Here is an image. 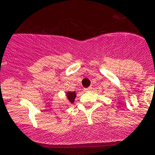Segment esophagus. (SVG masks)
Here are the masks:
<instances>
[{
    "label": "esophagus",
    "mask_w": 155,
    "mask_h": 155,
    "mask_svg": "<svg viewBox=\"0 0 155 155\" xmlns=\"http://www.w3.org/2000/svg\"><path fill=\"white\" fill-rule=\"evenodd\" d=\"M91 87H88V88H84V92H88V91H90V90H91Z\"/></svg>",
    "instance_id": "obj_1"
}]
</instances>
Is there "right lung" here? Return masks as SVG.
I'll list each match as a JSON object with an SVG mask.
<instances>
[{
	"mask_svg": "<svg viewBox=\"0 0 155 155\" xmlns=\"http://www.w3.org/2000/svg\"><path fill=\"white\" fill-rule=\"evenodd\" d=\"M66 96H67V99H68V100L70 102H71V104L73 103V102H74V99H75L76 98V93L75 92H67L66 93Z\"/></svg>",
	"mask_w": 155,
	"mask_h": 155,
	"instance_id": "add662e5",
	"label": "right lung"
}]
</instances>
